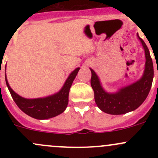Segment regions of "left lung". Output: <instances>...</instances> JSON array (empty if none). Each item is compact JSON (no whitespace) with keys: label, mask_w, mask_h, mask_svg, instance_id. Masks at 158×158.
Listing matches in <instances>:
<instances>
[{"label":"left lung","mask_w":158,"mask_h":158,"mask_svg":"<svg viewBox=\"0 0 158 158\" xmlns=\"http://www.w3.org/2000/svg\"><path fill=\"white\" fill-rule=\"evenodd\" d=\"M142 44L145 53V67L141 79L137 82L123 87L114 93H109L102 88L99 79L91 69V85L94 91L97 106L104 112L110 114H122L138 109L144 102L151 90L154 78V67L149 49L142 39L137 34Z\"/></svg>","instance_id":"obj_1"}]
</instances>
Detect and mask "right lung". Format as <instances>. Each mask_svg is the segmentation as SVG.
<instances>
[{"mask_svg": "<svg viewBox=\"0 0 158 158\" xmlns=\"http://www.w3.org/2000/svg\"><path fill=\"white\" fill-rule=\"evenodd\" d=\"M80 68H76L69 74L62 89L57 93L44 98H25L16 93L7 82L5 76L7 86L10 92L13 99L19 109L25 114L36 119H48L63 113L69 102V89Z\"/></svg>", "mask_w": 158, "mask_h": 158, "instance_id": "obj_1", "label": "right lung"}]
</instances>
